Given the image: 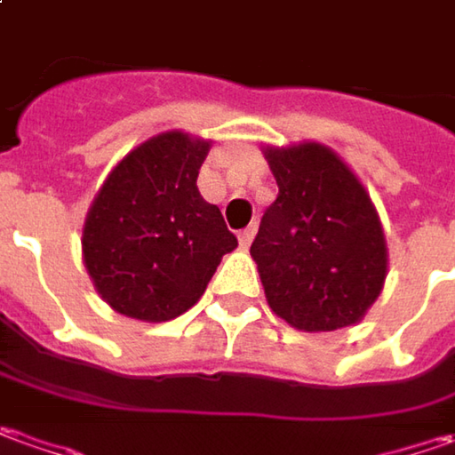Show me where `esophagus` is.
Returning <instances> with one entry per match:
<instances>
[{
	"label": "esophagus",
	"instance_id": "34e87169",
	"mask_svg": "<svg viewBox=\"0 0 455 455\" xmlns=\"http://www.w3.org/2000/svg\"><path fill=\"white\" fill-rule=\"evenodd\" d=\"M254 234H257V228L254 227H246L239 234V243H242V249H249L251 246V242H254Z\"/></svg>",
	"mask_w": 455,
	"mask_h": 455
}]
</instances>
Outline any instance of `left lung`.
Returning a JSON list of instances; mask_svg holds the SVG:
<instances>
[{"mask_svg":"<svg viewBox=\"0 0 455 455\" xmlns=\"http://www.w3.org/2000/svg\"><path fill=\"white\" fill-rule=\"evenodd\" d=\"M261 150L279 186L251 243L267 302L302 332L353 327L387 276L385 231L368 188L317 140Z\"/></svg>","mask_w":455,"mask_h":455,"instance_id":"left-lung-1","label":"left lung"}]
</instances>
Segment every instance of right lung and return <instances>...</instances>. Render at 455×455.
<instances>
[{
  "label": "right lung",
  "instance_id": "obj_1",
  "mask_svg": "<svg viewBox=\"0 0 455 455\" xmlns=\"http://www.w3.org/2000/svg\"><path fill=\"white\" fill-rule=\"evenodd\" d=\"M212 140L165 131L123 156L83 227V261L102 302L143 322L196 305L221 257L239 242L219 206L198 194Z\"/></svg>",
  "mask_w": 455,
  "mask_h": 455
}]
</instances>
